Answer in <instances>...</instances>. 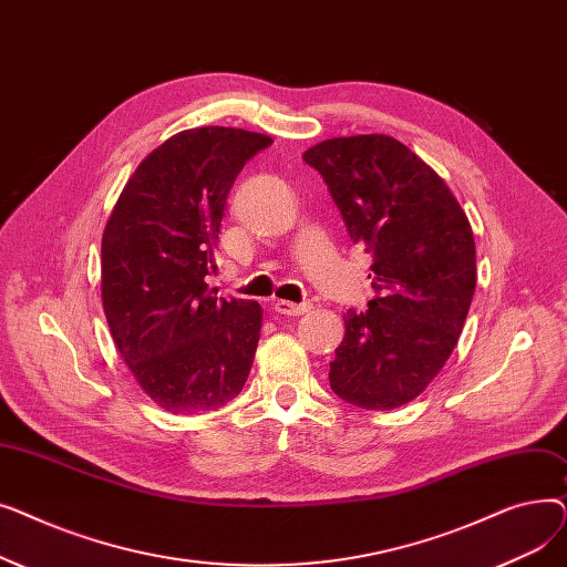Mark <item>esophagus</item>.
Masks as SVG:
<instances>
[{
    "label": "esophagus",
    "mask_w": 567,
    "mask_h": 567,
    "mask_svg": "<svg viewBox=\"0 0 567 567\" xmlns=\"http://www.w3.org/2000/svg\"><path fill=\"white\" fill-rule=\"evenodd\" d=\"M312 306L310 303H291V301H276L274 303V310L278 315H287V317H299V315H306Z\"/></svg>",
    "instance_id": "34e87169"
}]
</instances>
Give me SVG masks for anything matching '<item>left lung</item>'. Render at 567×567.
Listing matches in <instances>:
<instances>
[{"mask_svg": "<svg viewBox=\"0 0 567 567\" xmlns=\"http://www.w3.org/2000/svg\"><path fill=\"white\" fill-rule=\"evenodd\" d=\"M303 161L329 186L353 244L372 252L374 299L344 315L329 381L344 402L389 411L451 359L475 291V244L443 178L389 135L333 137Z\"/></svg>", "mask_w": 567, "mask_h": 567, "instance_id": "1", "label": "left lung"}]
</instances>
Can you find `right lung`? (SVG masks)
Here are the masks:
<instances>
[{
	"mask_svg": "<svg viewBox=\"0 0 567 567\" xmlns=\"http://www.w3.org/2000/svg\"><path fill=\"white\" fill-rule=\"evenodd\" d=\"M271 142L225 126L176 133L137 165L105 225L101 296L112 340L169 413L220 409L250 374L261 308L218 299L204 278L234 178Z\"/></svg>",
	"mask_w": 567,
	"mask_h": 567,
	"instance_id": "obj_1",
	"label": "right lung"
}]
</instances>
